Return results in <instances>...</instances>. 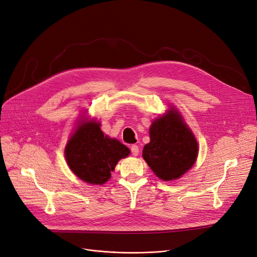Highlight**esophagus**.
Listing matches in <instances>:
<instances>
[{
	"mask_svg": "<svg viewBox=\"0 0 257 257\" xmlns=\"http://www.w3.org/2000/svg\"><path fill=\"white\" fill-rule=\"evenodd\" d=\"M130 150H131V153H132V155H135V156L139 155V152H140V150H139L138 145H132V146L130 147Z\"/></svg>",
	"mask_w": 257,
	"mask_h": 257,
	"instance_id": "esophagus-1",
	"label": "esophagus"
}]
</instances>
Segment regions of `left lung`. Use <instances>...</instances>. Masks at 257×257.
I'll list each match as a JSON object with an SVG mask.
<instances>
[{
  "label": "left lung",
  "instance_id": "1",
  "mask_svg": "<svg viewBox=\"0 0 257 257\" xmlns=\"http://www.w3.org/2000/svg\"><path fill=\"white\" fill-rule=\"evenodd\" d=\"M198 153L197 142L176 110L159 117L150 127V143L143 158L163 181L181 177L191 168Z\"/></svg>",
  "mask_w": 257,
  "mask_h": 257
}]
</instances>
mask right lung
I'll return each instance as SVG.
<instances>
[{"mask_svg": "<svg viewBox=\"0 0 257 257\" xmlns=\"http://www.w3.org/2000/svg\"><path fill=\"white\" fill-rule=\"evenodd\" d=\"M98 122H83L68 141L65 156L71 171L88 184L102 185L111 176L117 162L130 153L116 141L104 136Z\"/></svg>", "mask_w": 257, "mask_h": 257, "instance_id": "obj_1", "label": "right lung"}]
</instances>
